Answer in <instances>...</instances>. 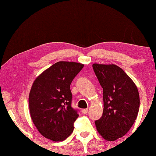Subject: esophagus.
I'll return each mask as SVG.
<instances>
[{"mask_svg":"<svg viewBox=\"0 0 156 156\" xmlns=\"http://www.w3.org/2000/svg\"><path fill=\"white\" fill-rule=\"evenodd\" d=\"M82 112L83 114H87V112H88V108H85V109H82Z\"/></svg>","mask_w":156,"mask_h":156,"instance_id":"1","label":"esophagus"}]
</instances>
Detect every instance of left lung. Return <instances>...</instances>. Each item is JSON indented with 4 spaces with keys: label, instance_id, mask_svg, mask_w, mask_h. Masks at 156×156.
I'll return each mask as SVG.
<instances>
[{
    "label": "left lung",
    "instance_id": "1",
    "mask_svg": "<svg viewBox=\"0 0 156 156\" xmlns=\"http://www.w3.org/2000/svg\"><path fill=\"white\" fill-rule=\"evenodd\" d=\"M92 68L103 88V113L95 121L96 127L105 140L115 141L127 133L137 117L140 103L137 88L117 65L94 64Z\"/></svg>",
    "mask_w": 156,
    "mask_h": 156
}]
</instances>
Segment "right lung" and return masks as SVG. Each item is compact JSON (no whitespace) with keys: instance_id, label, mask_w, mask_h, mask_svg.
<instances>
[{"instance_id":"1","label":"right lung","mask_w":156,"mask_h":156,"mask_svg":"<svg viewBox=\"0 0 156 156\" xmlns=\"http://www.w3.org/2000/svg\"><path fill=\"white\" fill-rule=\"evenodd\" d=\"M84 65L58 62L35 79L29 96L31 117L45 138L62 141L74 131L78 111L71 107L70 84Z\"/></svg>"}]
</instances>
